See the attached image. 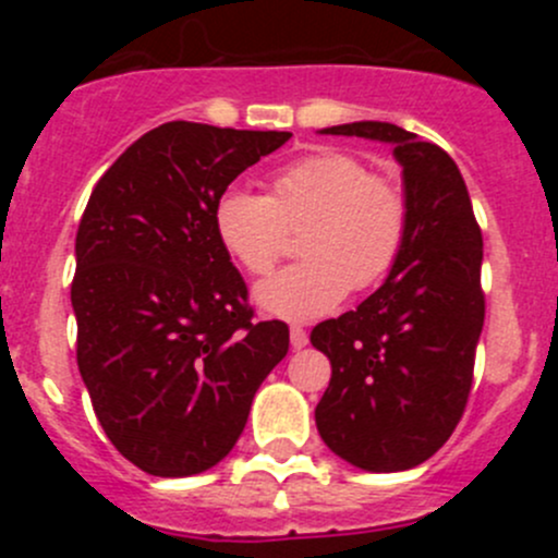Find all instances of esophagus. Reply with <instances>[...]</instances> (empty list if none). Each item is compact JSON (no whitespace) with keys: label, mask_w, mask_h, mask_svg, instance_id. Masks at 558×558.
Instances as JSON below:
<instances>
[{"label":"esophagus","mask_w":558,"mask_h":558,"mask_svg":"<svg viewBox=\"0 0 558 558\" xmlns=\"http://www.w3.org/2000/svg\"><path fill=\"white\" fill-rule=\"evenodd\" d=\"M307 342H311L307 331L302 329V326H291V345H294V348H305Z\"/></svg>","instance_id":"1"}]
</instances>
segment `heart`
Masks as SVG:
<instances>
[{
  "label": "heart",
  "mask_w": 558,
  "mask_h": 558,
  "mask_svg": "<svg viewBox=\"0 0 558 558\" xmlns=\"http://www.w3.org/2000/svg\"><path fill=\"white\" fill-rule=\"evenodd\" d=\"M402 180L369 170L356 154L320 148L272 172L267 196L227 189L213 205V229L229 258L262 278L302 232L305 262L258 286L267 313L311 320L335 311L348 291H369L391 275L410 238Z\"/></svg>",
  "instance_id": "b5f03b06"
}]
</instances>
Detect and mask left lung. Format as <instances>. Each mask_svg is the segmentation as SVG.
<instances>
[{"instance_id": "1", "label": "left lung", "mask_w": 558, "mask_h": 558, "mask_svg": "<svg viewBox=\"0 0 558 558\" xmlns=\"http://www.w3.org/2000/svg\"><path fill=\"white\" fill-rule=\"evenodd\" d=\"M324 132L391 143L413 216L386 283L356 311L311 331L331 362L315 426L331 451L362 470H410L446 446L470 399L486 318L483 234L464 178L440 145L380 121Z\"/></svg>"}]
</instances>
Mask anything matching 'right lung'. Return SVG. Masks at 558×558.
Here are the masks:
<instances>
[{
    "label": "right lung",
    "mask_w": 558,
    "mask_h": 558,
    "mask_svg": "<svg viewBox=\"0 0 558 558\" xmlns=\"http://www.w3.org/2000/svg\"><path fill=\"white\" fill-rule=\"evenodd\" d=\"M291 132L170 121L129 145L77 227V369L123 459L148 475L210 470L243 435L256 388L289 353L256 320L213 205Z\"/></svg>",
    "instance_id": "obj_1"
}]
</instances>
